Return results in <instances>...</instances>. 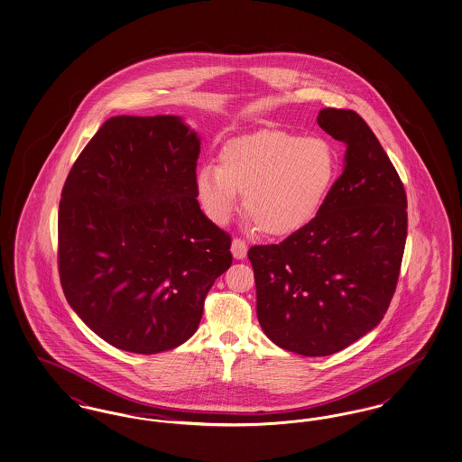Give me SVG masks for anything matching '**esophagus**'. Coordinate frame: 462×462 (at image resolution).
<instances>
[{
  "instance_id": "esophagus-1",
  "label": "esophagus",
  "mask_w": 462,
  "mask_h": 462,
  "mask_svg": "<svg viewBox=\"0 0 462 462\" xmlns=\"http://www.w3.org/2000/svg\"><path fill=\"white\" fill-rule=\"evenodd\" d=\"M232 254H234V258H237V260L245 258V254H247V242L244 241V239H239V237H236V239L232 241Z\"/></svg>"
}]
</instances>
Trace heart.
Here are the masks:
<instances>
[{
	"mask_svg": "<svg viewBox=\"0 0 462 462\" xmlns=\"http://www.w3.org/2000/svg\"><path fill=\"white\" fill-rule=\"evenodd\" d=\"M337 175L328 140L282 130H260L226 142L218 166H202L196 187L215 223L232 217L239 192L251 220L268 236H289L320 211Z\"/></svg>",
	"mask_w": 462,
	"mask_h": 462,
	"instance_id": "heart-1",
	"label": "heart"
}]
</instances>
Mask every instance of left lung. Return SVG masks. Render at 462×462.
Returning <instances> with one entry per match:
<instances>
[{"mask_svg":"<svg viewBox=\"0 0 462 462\" xmlns=\"http://www.w3.org/2000/svg\"><path fill=\"white\" fill-rule=\"evenodd\" d=\"M317 123L346 145L343 173L308 225L247 251L262 329L305 356L339 352L383 320L407 239L405 189L369 125L332 107Z\"/></svg>","mask_w":462,"mask_h":462,"instance_id":"left-lung-1","label":"left lung"}]
</instances>
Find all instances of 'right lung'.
Here are the masks:
<instances>
[{
  "instance_id": "right-lung-1",
  "label": "right lung",
  "mask_w": 462,
  "mask_h": 462,
  "mask_svg": "<svg viewBox=\"0 0 462 462\" xmlns=\"http://www.w3.org/2000/svg\"><path fill=\"white\" fill-rule=\"evenodd\" d=\"M200 142L176 116H116L67 175L59 275L104 341L154 355L185 343L232 264V237L200 211Z\"/></svg>"
}]
</instances>
